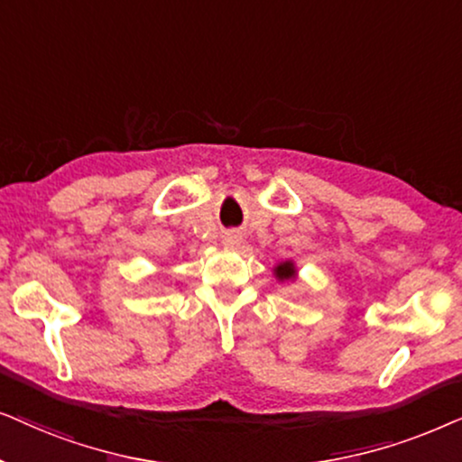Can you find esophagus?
<instances>
[{"mask_svg":"<svg viewBox=\"0 0 462 462\" xmlns=\"http://www.w3.org/2000/svg\"><path fill=\"white\" fill-rule=\"evenodd\" d=\"M224 245L230 249L238 247V245H241V235H238V232H227V235L224 236Z\"/></svg>","mask_w":462,"mask_h":462,"instance_id":"obj_1","label":"esophagus"}]
</instances>
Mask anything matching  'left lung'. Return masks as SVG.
I'll return each instance as SVG.
<instances>
[{"label":"left lung","instance_id":"1","mask_svg":"<svg viewBox=\"0 0 462 462\" xmlns=\"http://www.w3.org/2000/svg\"><path fill=\"white\" fill-rule=\"evenodd\" d=\"M276 274H279V279H291L293 276L291 263H281V266L276 268Z\"/></svg>","mask_w":462,"mask_h":462}]
</instances>
